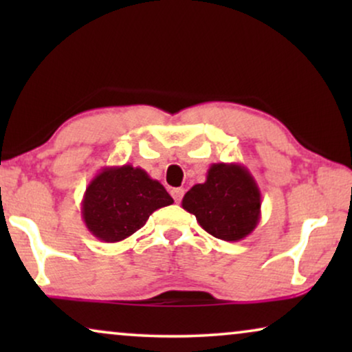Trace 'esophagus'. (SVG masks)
Returning <instances> with one entry per match:
<instances>
[{"mask_svg":"<svg viewBox=\"0 0 352 352\" xmlns=\"http://www.w3.org/2000/svg\"><path fill=\"white\" fill-rule=\"evenodd\" d=\"M182 195H184V189H181V187H177V189H173L171 190V197H173V199H175L176 204H179L181 199H182Z\"/></svg>","mask_w":352,"mask_h":352,"instance_id":"esophagus-1","label":"esophagus"}]
</instances>
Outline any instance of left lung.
Segmentation results:
<instances>
[{
  "label": "left lung",
  "instance_id": "1",
  "mask_svg": "<svg viewBox=\"0 0 352 352\" xmlns=\"http://www.w3.org/2000/svg\"><path fill=\"white\" fill-rule=\"evenodd\" d=\"M182 208L195 214L206 232L226 242H239L253 232L261 218V192L240 163H213L206 181L182 199Z\"/></svg>",
  "mask_w": 352,
  "mask_h": 352
}]
</instances>
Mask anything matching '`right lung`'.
<instances>
[{"label":"right lung","instance_id":"right-lung-1","mask_svg":"<svg viewBox=\"0 0 352 352\" xmlns=\"http://www.w3.org/2000/svg\"><path fill=\"white\" fill-rule=\"evenodd\" d=\"M171 204L165 187L142 168L104 166L86 187L81 216L96 239L115 243L141 229L153 211Z\"/></svg>","mask_w":352,"mask_h":352}]
</instances>
